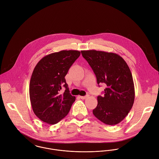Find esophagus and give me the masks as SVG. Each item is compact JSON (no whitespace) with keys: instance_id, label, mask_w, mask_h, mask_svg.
I'll list each match as a JSON object with an SVG mask.
<instances>
[{"instance_id":"esophagus-1","label":"esophagus","mask_w":159,"mask_h":159,"mask_svg":"<svg viewBox=\"0 0 159 159\" xmlns=\"http://www.w3.org/2000/svg\"><path fill=\"white\" fill-rule=\"evenodd\" d=\"M89 96V95L84 96H80V98L82 99H85L87 98Z\"/></svg>"}]
</instances>
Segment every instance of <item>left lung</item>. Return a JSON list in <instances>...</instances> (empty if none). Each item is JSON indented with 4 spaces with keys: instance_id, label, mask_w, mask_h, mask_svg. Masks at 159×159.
<instances>
[{
    "instance_id": "8db88e82",
    "label": "left lung",
    "mask_w": 159,
    "mask_h": 159,
    "mask_svg": "<svg viewBox=\"0 0 159 159\" xmlns=\"http://www.w3.org/2000/svg\"><path fill=\"white\" fill-rule=\"evenodd\" d=\"M81 53L92 68L98 84L104 83L107 86L104 96H98L93 114L105 124H119L129 113L134 100V83L128 66L114 53L95 50Z\"/></svg>"
}]
</instances>
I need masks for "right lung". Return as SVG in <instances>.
<instances>
[{"mask_svg":"<svg viewBox=\"0 0 159 159\" xmlns=\"http://www.w3.org/2000/svg\"><path fill=\"white\" fill-rule=\"evenodd\" d=\"M80 55L78 50L53 53L42 58L34 67L30 97L33 112L42 121L55 124L69 112L75 97L69 93L64 77ZM63 86L66 90L61 94Z\"/></svg>","mask_w":159,"mask_h":159,"instance_id":"1","label":"right lung"}]
</instances>
